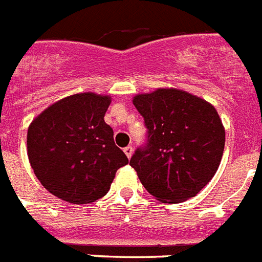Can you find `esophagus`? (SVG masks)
<instances>
[{
  "label": "esophagus",
  "mask_w": 262,
  "mask_h": 262,
  "mask_svg": "<svg viewBox=\"0 0 262 262\" xmlns=\"http://www.w3.org/2000/svg\"><path fill=\"white\" fill-rule=\"evenodd\" d=\"M133 152H134V148L131 146H127L126 148H124V154H126L127 158H128V159L133 156Z\"/></svg>",
  "instance_id": "34e87169"
}]
</instances>
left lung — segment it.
<instances>
[{
    "mask_svg": "<svg viewBox=\"0 0 262 262\" xmlns=\"http://www.w3.org/2000/svg\"><path fill=\"white\" fill-rule=\"evenodd\" d=\"M133 102L147 127V143L129 160L140 183L165 203L198 195L224 152L225 129L216 108L178 89L139 94Z\"/></svg>",
    "mask_w": 262,
    "mask_h": 262,
    "instance_id": "left-lung-1",
    "label": "left lung"
}]
</instances>
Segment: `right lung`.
<instances>
[{"instance_id": "obj_1", "label": "right lung", "mask_w": 262, "mask_h": 262, "mask_svg": "<svg viewBox=\"0 0 262 262\" xmlns=\"http://www.w3.org/2000/svg\"><path fill=\"white\" fill-rule=\"evenodd\" d=\"M107 95L82 93L42 111L28 129V156L45 188L57 198L87 204L108 192L128 159L104 122Z\"/></svg>"}]
</instances>
